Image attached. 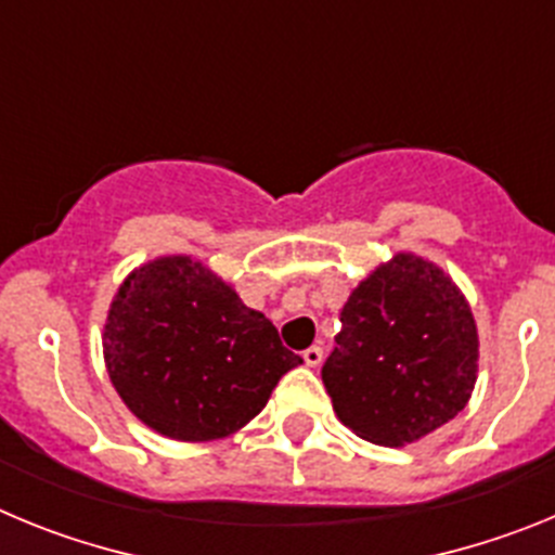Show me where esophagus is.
Instances as JSON below:
<instances>
[{
  "mask_svg": "<svg viewBox=\"0 0 555 555\" xmlns=\"http://www.w3.org/2000/svg\"><path fill=\"white\" fill-rule=\"evenodd\" d=\"M322 358H325V352H322L320 345L308 347V350L302 352V361H306L308 366H320V364H322Z\"/></svg>",
  "mask_w": 555,
  "mask_h": 555,
  "instance_id": "obj_1",
  "label": "esophagus"
}]
</instances>
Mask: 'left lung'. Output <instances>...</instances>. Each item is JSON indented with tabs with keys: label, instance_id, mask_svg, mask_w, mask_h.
Listing matches in <instances>:
<instances>
[{
	"label": "left lung",
	"instance_id": "8db88e82",
	"mask_svg": "<svg viewBox=\"0 0 555 555\" xmlns=\"http://www.w3.org/2000/svg\"><path fill=\"white\" fill-rule=\"evenodd\" d=\"M338 322L322 380L338 420L361 439L400 448L467 405L478 333L442 269L400 253L350 294Z\"/></svg>",
	"mask_w": 555,
	"mask_h": 555
}]
</instances>
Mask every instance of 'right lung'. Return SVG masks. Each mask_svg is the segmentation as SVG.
I'll return each mask as SVG.
<instances>
[{"mask_svg":"<svg viewBox=\"0 0 555 555\" xmlns=\"http://www.w3.org/2000/svg\"><path fill=\"white\" fill-rule=\"evenodd\" d=\"M105 364L141 423L208 442L247 425L302 358L228 283L175 255L121 283L107 313Z\"/></svg>","mask_w":555,"mask_h":555,"instance_id":"right-lung-1","label":"right lung"}]
</instances>
